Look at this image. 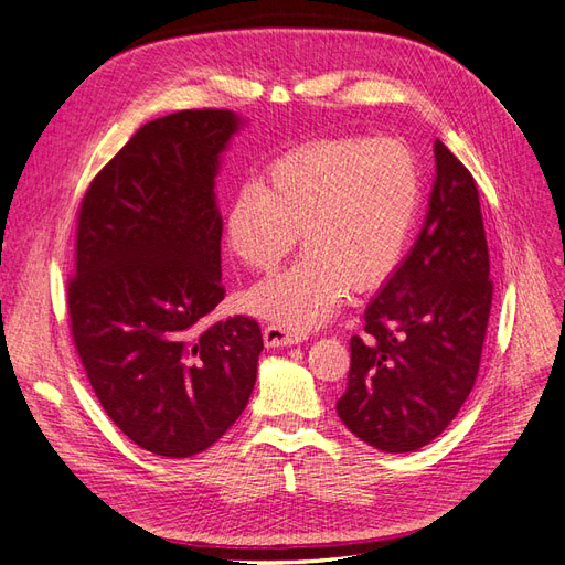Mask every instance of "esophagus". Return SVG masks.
<instances>
[{"label": "esophagus", "instance_id": "obj_1", "mask_svg": "<svg viewBox=\"0 0 565 565\" xmlns=\"http://www.w3.org/2000/svg\"><path fill=\"white\" fill-rule=\"evenodd\" d=\"M303 337H306L303 332L289 330V328H285V324H278V322H270L264 328V341H266V347H270V349L299 344V341H303Z\"/></svg>", "mask_w": 565, "mask_h": 565}]
</instances>
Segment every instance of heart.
<instances>
[{"mask_svg":"<svg viewBox=\"0 0 565 565\" xmlns=\"http://www.w3.org/2000/svg\"><path fill=\"white\" fill-rule=\"evenodd\" d=\"M419 200V164L403 141L341 136L282 152L264 181L233 191L226 241L256 273L276 270L299 233L306 252L256 287L249 306L285 328H309L339 309L349 287H380L403 259Z\"/></svg>","mask_w":565,"mask_h":565,"instance_id":"heart-1","label":"heart"}]
</instances>
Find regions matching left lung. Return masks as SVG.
<instances>
[{
  "label": "left lung",
  "instance_id": "8db88e82",
  "mask_svg": "<svg viewBox=\"0 0 565 565\" xmlns=\"http://www.w3.org/2000/svg\"><path fill=\"white\" fill-rule=\"evenodd\" d=\"M436 181L407 259L365 309L337 413L384 452L446 431L478 377L492 306L481 202L469 169L436 141Z\"/></svg>",
  "mask_w": 565,
  "mask_h": 565
}]
</instances>
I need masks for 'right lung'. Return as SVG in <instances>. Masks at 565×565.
Instances as JSON below:
<instances>
[{
  "label": "right lung",
  "instance_id": "add662e5",
  "mask_svg": "<svg viewBox=\"0 0 565 565\" xmlns=\"http://www.w3.org/2000/svg\"><path fill=\"white\" fill-rule=\"evenodd\" d=\"M231 110H179L136 131L77 212L67 313L100 407L136 446L191 457L245 409L264 349L259 322H204L221 282L218 156Z\"/></svg>",
  "mask_w": 565,
  "mask_h": 565
}]
</instances>
